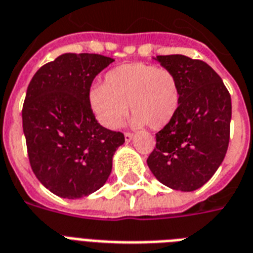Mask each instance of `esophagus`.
<instances>
[{"label": "esophagus", "instance_id": "1", "mask_svg": "<svg viewBox=\"0 0 253 253\" xmlns=\"http://www.w3.org/2000/svg\"><path fill=\"white\" fill-rule=\"evenodd\" d=\"M124 136H125V141H126V142H129V141H132V138H133V137H134V134H133V133L126 132L124 134Z\"/></svg>", "mask_w": 253, "mask_h": 253}]
</instances>
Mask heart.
Listing matches in <instances>:
<instances>
[{"label": "heart", "instance_id": "b5f03b06", "mask_svg": "<svg viewBox=\"0 0 253 253\" xmlns=\"http://www.w3.org/2000/svg\"><path fill=\"white\" fill-rule=\"evenodd\" d=\"M88 100L96 119L108 129L120 128L129 108L134 126L161 129L175 116L181 91L177 76L168 68L126 63L107 72L104 84L92 85Z\"/></svg>", "mask_w": 253, "mask_h": 253}]
</instances>
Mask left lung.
Listing matches in <instances>:
<instances>
[{
	"instance_id": "8db88e82",
	"label": "left lung",
	"mask_w": 253,
	"mask_h": 253,
	"mask_svg": "<svg viewBox=\"0 0 253 253\" xmlns=\"http://www.w3.org/2000/svg\"><path fill=\"white\" fill-rule=\"evenodd\" d=\"M177 76L181 103L175 116L156 134L146 162L165 186L194 191L218 170L230 142L231 96L220 76L203 60L158 55Z\"/></svg>"
}]
</instances>
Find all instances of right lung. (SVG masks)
<instances>
[{
    "mask_svg": "<svg viewBox=\"0 0 253 253\" xmlns=\"http://www.w3.org/2000/svg\"><path fill=\"white\" fill-rule=\"evenodd\" d=\"M115 62L99 54H63L33 76L22 108L29 161L58 197L95 193L108 179L124 134L101 126L88 93L96 75Z\"/></svg>",
    "mask_w": 253,
    "mask_h": 253,
    "instance_id": "add662e5",
    "label": "right lung"
}]
</instances>
